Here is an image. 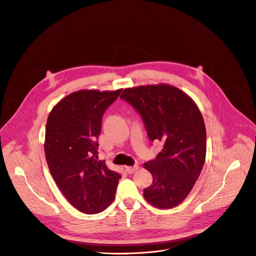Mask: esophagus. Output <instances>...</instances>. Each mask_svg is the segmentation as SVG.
Returning <instances> with one entry per match:
<instances>
[{"label": "esophagus", "mask_w": 256, "mask_h": 256, "mask_svg": "<svg viewBox=\"0 0 256 256\" xmlns=\"http://www.w3.org/2000/svg\"><path fill=\"white\" fill-rule=\"evenodd\" d=\"M140 166L138 165H134L133 167H126V171L129 173V174H132L134 173L136 170H138Z\"/></svg>", "instance_id": "obj_1"}]
</instances>
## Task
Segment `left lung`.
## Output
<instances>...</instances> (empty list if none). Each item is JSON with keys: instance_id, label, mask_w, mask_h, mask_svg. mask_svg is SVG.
<instances>
[{"instance_id": "1", "label": "left lung", "mask_w": 256, "mask_h": 256, "mask_svg": "<svg viewBox=\"0 0 256 256\" xmlns=\"http://www.w3.org/2000/svg\"><path fill=\"white\" fill-rule=\"evenodd\" d=\"M121 98L138 112L148 140L162 150L144 166L152 175L144 199L170 209L186 198L200 176L206 158V128L200 110L180 89L167 84L124 89Z\"/></svg>"}]
</instances>
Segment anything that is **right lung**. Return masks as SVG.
Segmentation results:
<instances>
[{"instance_id":"add662e5","label":"right lung","mask_w":256,"mask_h":256,"mask_svg":"<svg viewBox=\"0 0 256 256\" xmlns=\"http://www.w3.org/2000/svg\"><path fill=\"white\" fill-rule=\"evenodd\" d=\"M121 91L70 93L47 119L44 150L50 173L66 200L86 214L100 213L112 203L121 178L97 156L104 112Z\"/></svg>"}]
</instances>
